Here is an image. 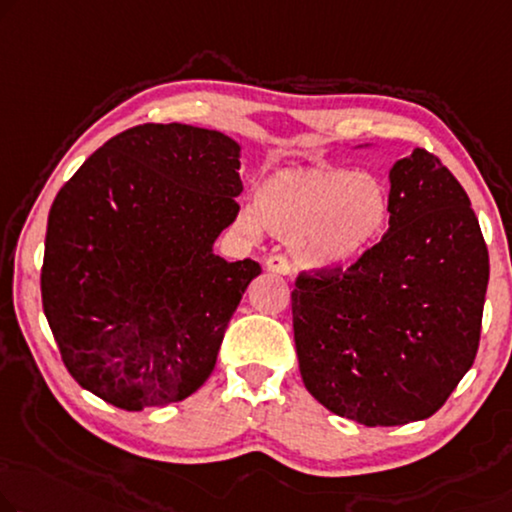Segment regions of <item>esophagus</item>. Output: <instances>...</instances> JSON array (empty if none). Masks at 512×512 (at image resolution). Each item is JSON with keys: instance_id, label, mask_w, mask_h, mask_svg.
Here are the masks:
<instances>
[{"instance_id": "esophagus-1", "label": "esophagus", "mask_w": 512, "mask_h": 512, "mask_svg": "<svg viewBox=\"0 0 512 512\" xmlns=\"http://www.w3.org/2000/svg\"><path fill=\"white\" fill-rule=\"evenodd\" d=\"M266 269L271 273H280V276H292V264L282 255H269L266 257Z\"/></svg>"}]
</instances>
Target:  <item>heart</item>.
Masks as SVG:
<instances>
[{
	"label": "heart",
	"mask_w": 512,
	"mask_h": 512,
	"mask_svg": "<svg viewBox=\"0 0 512 512\" xmlns=\"http://www.w3.org/2000/svg\"><path fill=\"white\" fill-rule=\"evenodd\" d=\"M391 216L388 190L377 177L333 165L285 167L255 190L246 227L264 225L292 243L303 262L326 271L352 269L377 246Z\"/></svg>",
	"instance_id": "heart-1"
}]
</instances>
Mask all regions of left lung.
<instances>
[{
  "label": "left lung",
  "instance_id": "obj_1",
  "mask_svg": "<svg viewBox=\"0 0 512 512\" xmlns=\"http://www.w3.org/2000/svg\"><path fill=\"white\" fill-rule=\"evenodd\" d=\"M388 232L345 273H301L294 342L308 393L368 427L430 418L474 363L490 257L464 188L414 149L388 172Z\"/></svg>",
  "mask_w": 512,
  "mask_h": 512
}]
</instances>
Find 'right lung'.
I'll return each instance as SVG.
<instances>
[{"label": "right lung", "mask_w": 512, "mask_h": 512, "mask_svg": "<svg viewBox=\"0 0 512 512\" xmlns=\"http://www.w3.org/2000/svg\"><path fill=\"white\" fill-rule=\"evenodd\" d=\"M241 147L218 131L144 124L114 135L48 216L43 312L82 388L126 411L165 407L209 379L253 259L213 243L234 223Z\"/></svg>", "instance_id": "obj_1"}]
</instances>
